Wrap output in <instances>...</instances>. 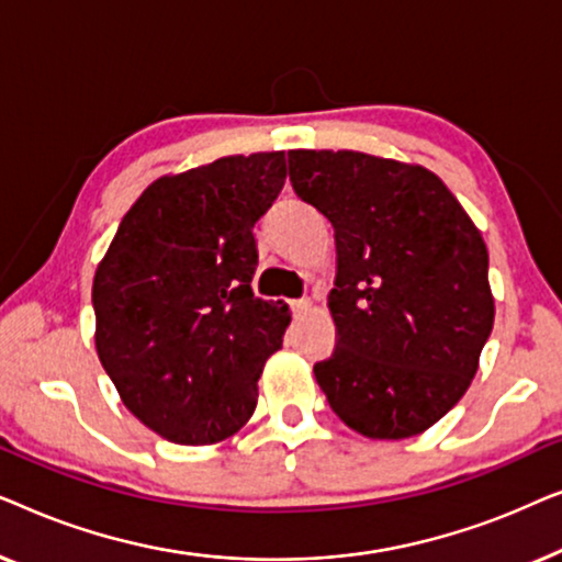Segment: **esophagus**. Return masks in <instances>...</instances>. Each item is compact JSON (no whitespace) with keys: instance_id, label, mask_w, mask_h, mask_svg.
Instances as JSON below:
<instances>
[{"instance_id":"esophagus-1","label":"esophagus","mask_w":562,"mask_h":562,"mask_svg":"<svg viewBox=\"0 0 562 562\" xmlns=\"http://www.w3.org/2000/svg\"><path fill=\"white\" fill-rule=\"evenodd\" d=\"M291 310L296 314H306L312 310V299H296V302H291Z\"/></svg>"}]
</instances>
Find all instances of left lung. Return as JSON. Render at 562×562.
<instances>
[{"mask_svg":"<svg viewBox=\"0 0 562 562\" xmlns=\"http://www.w3.org/2000/svg\"><path fill=\"white\" fill-rule=\"evenodd\" d=\"M291 187L335 227L329 406L371 440L425 432L471 386L494 327L486 243L440 176L358 150H291Z\"/></svg>","mask_w":562,"mask_h":562,"instance_id":"8db88e82","label":"left lung"}]
</instances>
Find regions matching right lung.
Listing matches in <instances>:
<instances>
[{
  "mask_svg": "<svg viewBox=\"0 0 562 562\" xmlns=\"http://www.w3.org/2000/svg\"><path fill=\"white\" fill-rule=\"evenodd\" d=\"M286 181L283 150L160 176L122 217L91 286L97 356L122 404L176 445L252 417L291 312L252 294V227Z\"/></svg>",
  "mask_w": 562,
  "mask_h": 562,
  "instance_id": "add662e5",
  "label": "right lung"
}]
</instances>
